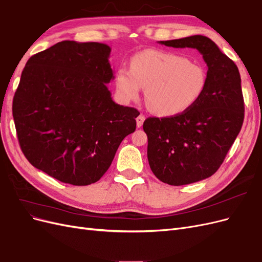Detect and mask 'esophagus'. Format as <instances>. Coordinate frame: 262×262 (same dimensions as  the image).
<instances>
[{
    "label": "esophagus",
    "mask_w": 262,
    "mask_h": 262,
    "mask_svg": "<svg viewBox=\"0 0 262 262\" xmlns=\"http://www.w3.org/2000/svg\"><path fill=\"white\" fill-rule=\"evenodd\" d=\"M145 120V117L143 115H140L138 118H137V125L138 128H141L142 125H143V122Z\"/></svg>",
    "instance_id": "1"
}]
</instances>
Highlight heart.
<instances>
[{
    "label": "heart",
    "mask_w": 262,
    "mask_h": 262,
    "mask_svg": "<svg viewBox=\"0 0 262 262\" xmlns=\"http://www.w3.org/2000/svg\"><path fill=\"white\" fill-rule=\"evenodd\" d=\"M116 85L124 101L138 99L145 89L144 100L150 112L172 117L200 99L207 86V71L180 54L150 49L134 55L130 69L117 71Z\"/></svg>",
    "instance_id": "heart-1"
}]
</instances>
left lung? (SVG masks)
<instances>
[{
    "label": "left lung",
    "mask_w": 262,
    "mask_h": 262,
    "mask_svg": "<svg viewBox=\"0 0 262 262\" xmlns=\"http://www.w3.org/2000/svg\"><path fill=\"white\" fill-rule=\"evenodd\" d=\"M172 48H193L207 63V86L187 112L173 117L147 118L149 167L161 181L189 185L211 177L223 163L244 121L238 68L205 36L160 41Z\"/></svg>",
    "instance_id": "1"
}]
</instances>
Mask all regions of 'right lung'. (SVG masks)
Segmentation results:
<instances>
[{
    "label": "right lung",
    "mask_w": 262,
    "mask_h": 262,
    "mask_svg": "<svg viewBox=\"0 0 262 262\" xmlns=\"http://www.w3.org/2000/svg\"><path fill=\"white\" fill-rule=\"evenodd\" d=\"M112 48L61 41L31 57L13 99L20 148L34 167L66 184L98 181L122 140L136 131V108L118 105L107 84Z\"/></svg>",
    "instance_id": "add662e5"
}]
</instances>
